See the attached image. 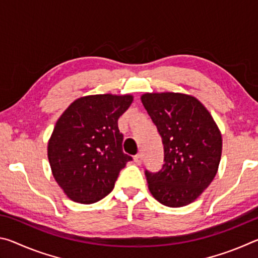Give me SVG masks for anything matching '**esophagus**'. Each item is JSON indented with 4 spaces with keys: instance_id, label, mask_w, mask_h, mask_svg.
<instances>
[{
    "instance_id": "34e87169",
    "label": "esophagus",
    "mask_w": 258,
    "mask_h": 258,
    "mask_svg": "<svg viewBox=\"0 0 258 258\" xmlns=\"http://www.w3.org/2000/svg\"><path fill=\"white\" fill-rule=\"evenodd\" d=\"M133 159H134V163H135V164L140 165V164L142 163V155H141V154H138V155H135Z\"/></svg>"
}]
</instances>
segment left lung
<instances>
[{
  "label": "left lung",
  "instance_id": "left-lung-1",
  "mask_svg": "<svg viewBox=\"0 0 258 258\" xmlns=\"http://www.w3.org/2000/svg\"><path fill=\"white\" fill-rule=\"evenodd\" d=\"M141 101L163 140L164 165L146 171L148 187L160 204L182 207L195 202L215 177L222 135L213 117L195 97L146 93Z\"/></svg>",
  "mask_w": 258,
  "mask_h": 258
}]
</instances>
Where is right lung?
<instances>
[{
    "label": "right lung",
    "mask_w": 258,
    "mask_h": 258,
    "mask_svg": "<svg viewBox=\"0 0 258 258\" xmlns=\"http://www.w3.org/2000/svg\"><path fill=\"white\" fill-rule=\"evenodd\" d=\"M133 97L87 95L74 101L60 118L47 145L56 183L68 198L93 204L108 196L132 157L123 152L118 118Z\"/></svg>",
    "instance_id": "add662e5"
}]
</instances>
